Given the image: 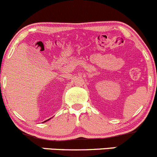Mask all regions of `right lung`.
<instances>
[{
  "mask_svg": "<svg viewBox=\"0 0 157 157\" xmlns=\"http://www.w3.org/2000/svg\"><path fill=\"white\" fill-rule=\"evenodd\" d=\"M45 121H44V122H45Z\"/></svg>",
  "mask_w": 157,
  "mask_h": 157,
  "instance_id": "add662e5",
  "label": "right lung"
}]
</instances>
